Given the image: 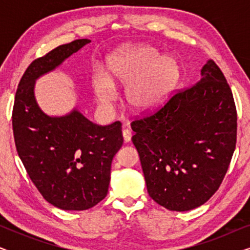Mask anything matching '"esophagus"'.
<instances>
[{"instance_id": "obj_1", "label": "esophagus", "mask_w": 250, "mask_h": 250, "mask_svg": "<svg viewBox=\"0 0 250 250\" xmlns=\"http://www.w3.org/2000/svg\"><path fill=\"white\" fill-rule=\"evenodd\" d=\"M123 136H124V141L127 143L131 141V139H132V132L129 131L128 128L123 129Z\"/></svg>"}]
</instances>
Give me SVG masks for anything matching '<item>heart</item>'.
<instances>
[{
  "label": "heart",
  "instance_id": "b5f03b06",
  "mask_svg": "<svg viewBox=\"0 0 250 250\" xmlns=\"http://www.w3.org/2000/svg\"><path fill=\"white\" fill-rule=\"evenodd\" d=\"M110 77L100 67L93 70L91 85L94 97L102 105L117 99L114 83L126 86V100L132 110L148 114L165 101L175 88L180 67L172 57H160L156 47L142 45L116 53L108 61Z\"/></svg>",
  "mask_w": 250,
  "mask_h": 250
}]
</instances>
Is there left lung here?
I'll return each mask as SVG.
<instances>
[{
  "instance_id": "obj_1",
  "label": "left lung",
  "mask_w": 250,
  "mask_h": 250,
  "mask_svg": "<svg viewBox=\"0 0 250 250\" xmlns=\"http://www.w3.org/2000/svg\"><path fill=\"white\" fill-rule=\"evenodd\" d=\"M201 76L131 124L149 196L169 210L206 203L220 188L237 143V109L223 73L208 60Z\"/></svg>"
}]
</instances>
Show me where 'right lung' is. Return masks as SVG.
Instances as JSON below:
<instances>
[{
    "instance_id": "add662e5",
    "label": "right lung",
    "mask_w": 250,
    "mask_h": 250,
    "mask_svg": "<svg viewBox=\"0 0 250 250\" xmlns=\"http://www.w3.org/2000/svg\"><path fill=\"white\" fill-rule=\"evenodd\" d=\"M91 41L76 40L29 64L17 88L12 128L17 152L44 199L63 210H86L104 199L111 162L123 145L122 123L97 125L74 109L61 117L41 110L35 81Z\"/></svg>"
}]
</instances>
